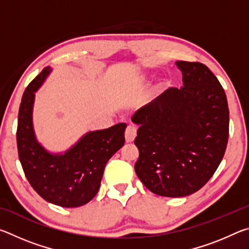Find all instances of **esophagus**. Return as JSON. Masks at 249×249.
<instances>
[{
	"instance_id": "obj_1",
	"label": "esophagus",
	"mask_w": 249,
	"mask_h": 249,
	"mask_svg": "<svg viewBox=\"0 0 249 249\" xmlns=\"http://www.w3.org/2000/svg\"><path fill=\"white\" fill-rule=\"evenodd\" d=\"M137 134V128L133 125H128L127 128L125 130V141L126 142H134L135 137H136Z\"/></svg>"
}]
</instances>
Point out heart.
Returning <instances> with one entry per match:
<instances>
[{
	"label": "heart",
	"mask_w": 249,
	"mask_h": 249,
	"mask_svg": "<svg viewBox=\"0 0 249 249\" xmlns=\"http://www.w3.org/2000/svg\"><path fill=\"white\" fill-rule=\"evenodd\" d=\"M138 81H141V80H138Z\"/></svg>",
	"instance_id": "1"
}]
</instances>
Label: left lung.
Here are the masks:
<instances>
[{"label":"left lung","mask_w":249,"mask_h":249,"mask_svg":"<svg viewBox=\"0 0 249 249\" xmlns=\"http://www.w3.org/2000/svg\"><path fill=\"white\" fill-rule=\"evenodd\" d=\"M181 89L170 88L132 117L137 124L135 171L155 195L190 196L216 171L229 141L230 112L217 78L200 62L177 61Z\"/></svg>","instance_id":"1"}]
</instances>
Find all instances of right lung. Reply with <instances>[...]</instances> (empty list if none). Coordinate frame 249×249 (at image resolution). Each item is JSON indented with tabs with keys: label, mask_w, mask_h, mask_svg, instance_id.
Here are the masks:
<instances>
[{
	"label": "right lung",
	"mask_w": 249,
	"mask_h": 249,
	"mask_svg": "<svg viewBox=\"0 0 249 249\" xmlns=\"http://www.w3.org/2000/svg\"><path fill=\"white\" fill-rule=\"evenodd\" d=\"M50 72V67L44 68L23 94L16 133L18 157L28 182L44 200L78 208L98 193L105 165L124 145L126 124L89 132L65 153H50L37 141L33 125L35 92Z\"/></svg>",
	"instance_id": "add662e5"
}]
</instances>
